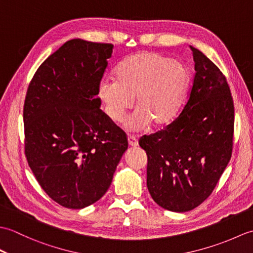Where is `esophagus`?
Returning <instances> with one entry per match:
<instances>
[{"instance_id": "1", "label": "esophagus", "mask_w": 253, "mask_h": 253, "mask_svg": "<svg viewBox=\"0 0 253 253\" xmlns=\"http://www.w3.org/2000/svg\"><path fill=\"white\" fill-rule=\"evenodd\" d=\"M128 144H129L130 147H137L138 139L135 136H128Z\"/></svg>"}]
</instances>
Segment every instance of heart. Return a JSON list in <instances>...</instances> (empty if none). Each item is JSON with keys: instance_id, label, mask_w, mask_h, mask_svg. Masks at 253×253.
Masks as SVG:
<instances>
[{"instance_id": "heart-1", "label": "heart", "mask_w": 253, "mask_h": 253, "mask_svg": "<svg viewBox=\"0 0 253 253\" xmlns=\"http://www.w3.org/2000/svg\"><path fill=\"white\" fill-rule=\"evenodd\" d=\"M116 79L101 80L99 98L106 116L121 122L133 105L137 111L125 121V128L137 131L150 124L161 128L174 120L189 84V72L184 64L160 53H133L118 64Z\"/></svg>"}]
</instances>
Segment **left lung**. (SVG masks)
Returning a JSON list of instances; mask_svg holds the SVG:
<instances>
[{"label": "left lung", "instance_id": "8db88e82", "mask_svg": "<svg viewBox=\"0 0 253 253\" xmlns=\"http://www.w3.org/2000/svg\"><path fill=\"white\" fill-rule=\"evenodd\" d=\"M195 78L184 110L165 129L139 140L148 155L147 187L171 212H187L211 195L233 151L234 102L215 64L190 45Z\"/></svg>", "mask_w": 253, "mask_h": 253}]
</instances>
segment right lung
Instances as JSON below:
<instances>
[{"label":"right lung","mask_w":253,"mask_h":253,"mask_svg":"<svg viewBox=\"0 0 253 253\" xmlns=\"http://www.w3.org/2000/svg\"><path fill=\"white\" fill-rule=\"evenodd\" d=\"M113 47L65 42L41 64L27 91V161L47 196L68 209H84L104 196L128 148L96 96Z\"/></svg>","instance_id":"1"}]
</instances>
